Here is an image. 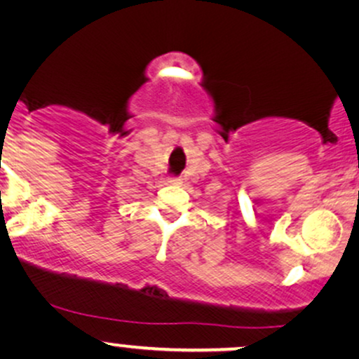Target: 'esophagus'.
Segmentation results:
<instances>
[{"label":"esophagus","mask_w":359,"mask_h":359,"mask_svg":"<svg viewBox=\"0 0 359 359\" xmlns=\"http://www.w3.org/2000/svg\"><path fill=\"white\" fill-rule=\"evenodd\" d=\"M167 182H169L170 185H179L180 184V179H174V177H170V179L167 180Z\"/></svg>","instance_id":"obj_1"}]
</instances>
